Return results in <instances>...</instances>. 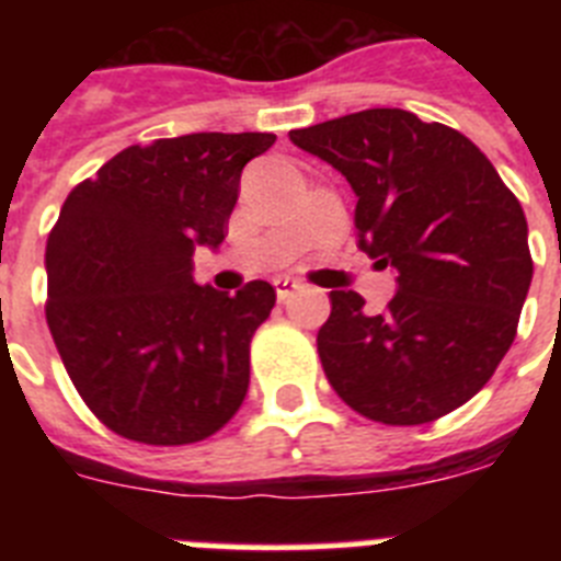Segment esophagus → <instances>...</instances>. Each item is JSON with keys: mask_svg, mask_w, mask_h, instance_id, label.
<instances>
[{"mask_svg": "<svg viewBox=\"0 0 561 561\" xmlns=\"http://www.w3.org/2000/svg\"><path fill=\"white\" fill-rule=\"evenodd\" d=\"M297 289H304V284H300V280H291V277H277L275 280L277 300H286V297L295 295Z\"/></svg>", "mask_w": 561, "mask_h": 561, "instance_id": "obj_1", "label": "esophagus"}]
</instances>
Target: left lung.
I'll return each mask as SVG.
<instances>
[{
	"label": "left lung",
	"mask_w": 561,
	"mask_h": 561,
	"mask_svg": "<svg viewBox=\"0 0 561 561\" xmlns=\"http://www.w3.org/2000/svg\"><path fill=\"white\" fill-rule=\"evenodd\" d=\"M289 137L348 180L356 241L399 275L379 314L356 291H331L317 331L331 388L390 427L458 410L517 336L534 275L523 205L469 137L404 108H365Z\"/></svg>",
	"instance_id": "8db88e82"
}]
</instances>
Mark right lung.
<instances>
[{"mask_svg":"<svg viewBox=\"0 0 561 561\" xmlns=\"http://www.w3.org/2000/svg\"><path fill=\"white\" fill-rule=\"evenodd\" d=\"M272 142L266 131H199L128 146L64 202L44 311L69 379L112 433L182 447L241 408L275 289L199 286L193 252L225 241L241 171Z\"/></svg>","mask_w":561,"mask_h":561,"instance_id":"1","label":"right lung"}]
</instances>
